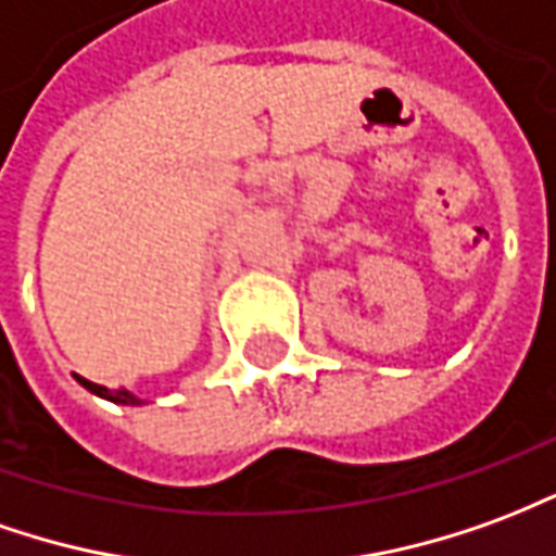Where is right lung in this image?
I'll return each mask as SVG.
<instances>
[{
  "label": "right lung",
  "instance_id": "right-lung-1",
  "mask_svg": "<svg viewBox=\"0 0 556 556\" xmlns=\"http://www.w3.org/2000/svg\"><path fill=\"white\" fill-rule=\"evenodd\" d=\"M77 380H80V383L86 386L89 392L108 397V401H116V404H140V401H137V397H134L128 389H108V386H98V383H92V380H83V377H77Z\"/></svg>",
  "mask_w": 556,
  "mask_h": 556
}]
</instances>
